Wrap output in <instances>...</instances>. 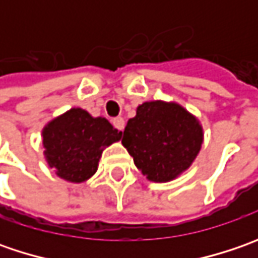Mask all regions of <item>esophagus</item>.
<instances>
[{"label": "esophagus", "mask_w": 258, "mask_h": 258, "mask_svg": "<svg viewBox=\"0 0 258 258\" xmlns=\"http://www.w3.org/2000/svg\"><path fill=\"white\" fill-rule=\"evenodd\" d=\"M112 123H113V126L117 131H123L124 129L123 117H114L113 120H112Z\"/></svg>", "instance_id": "obj_1"}]
</instances>
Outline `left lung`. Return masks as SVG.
I'll list each match as a JSON object with an SVG mask.
<instances>
[{
    "mask_svg": "<svg viewBox=\"0 0 258 258\" xmlns=\"http://www.w3.org/2000/svg\"><path fill=\"white\" fill-rule=\"evenodd\" d=\"M122 135L136 168L154 182L171 181L188 169L203 144V129L192 114L164 102L141 104Z\"/></svg>",
    "mask_w": 258,
    "mask_h": 258,
    "instance_id": "obj_1",
    "label": "left lung"
}]
</instances>
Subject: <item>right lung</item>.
I'll return each mask as SVG.
<instances>
[{"label":"right lung","instance_id":"1","mask_svg":"<svg viewBox=\"0 0 258 258\" xmlns=\"http://www.w3.org/2000/svg\"><path fill=\"white\" fill-rule=\"evenodd\" d=\"M122 132L104 117H92L83 109H72L43 131L45 159L58 176L70 182L90 178L106 146L117 142Z\"/></svg>","mask_w":258,"mask_h":258}]
</instances>
